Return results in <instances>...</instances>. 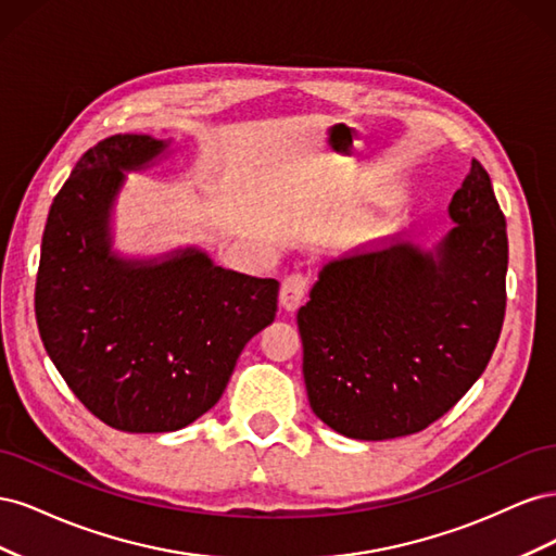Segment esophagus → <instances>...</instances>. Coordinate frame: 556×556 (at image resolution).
Returning <instances> with one entry per match:
<instances>
[{
    "label": "esophagus",
    "mask_w": 556,
    "mask_h": 556,
    "mask_svg": "<svg viewBox=\"0 0 556 556\" xmlns=\"http://www.w3.org/2000/svg\"><path fill=\"white\" fill-rule=\"evenodd\" d=\"M306 292H308V280L301 276V274H290L288 278L282 280L280 294H278V301H280L282 311L294 313L301 304H304Z\"/></svg>",
    "instance_id": "esophagus-1"
}]
</instances>
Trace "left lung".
<instances>
[{
	"label": "left lung",
	"instance_id": "obj_1",
	"mask_svg": "<svg viewBox=\"0 0 556 556\" xmlns=\"http://www.w3.org/2000/svg\"><path fill=\"white\" fill-rule=\"evenodd\" d=\"M452 229L357 248L319 268L296 313L313 413L355 441H390L445 415L492 359L506 313L508 233L478 160Z\"/></svg>",
	"mask_w": 556,
	"mask_h": 556
}]
</instances>
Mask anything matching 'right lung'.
Wrapping results in <instances>:
<instances>
[{"mask_svg": "<svg viewBox=\"0 0 556 556\" xmlns=\"http://www.w3.org/2000/svg\"><path fill=\"white\" fill-rule=\"evenodd\" d=\"M174 141L115 134L83 155L50 206L37 325L50 362L94 417L129 433L192 425L220 401L245 343L274 323L278 280L217 266L199 245L115 248L127 174Z\"/></svg>", "mask_w": 556, "mask_h": 556, "instance_id": "add662e5", "label": "right lung"}]
</instances>
